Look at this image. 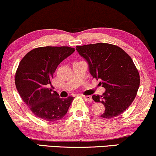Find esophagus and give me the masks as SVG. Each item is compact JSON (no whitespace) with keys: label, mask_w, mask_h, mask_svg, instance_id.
<instances>
[{"label":"esophagus","mask_w":156,"mask_h":156,"mask_svg":"<svg viewBox=\"0 0 156 156\" xmlns=\"http://www.w3.org/2000/svg\"><path fill=\"white\" fill-rule=\"evenodd\" d=\"M82 96L84 98V99L86 100V101H89V102H90V101H93L92 98L90 97V96H83V95Z\"/></svg>","instance_id":"34e87169"}]
</instances>
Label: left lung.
I'll use <instances>...</instances> for the list:
<instances>
[{"label":"left lung","mask_w":156,"mask_h":156,"mask_svg":"<svg viewBox=\"0 0 156 156\" xmlns=\"http://www.w3.org/2000/svg\"><path fill=\"white\" fill-rule=\"evenodd\" d=\"M76 50L87 61L93 78L101 80L106 89L101 96H92L105 106L101 117L111 119L123 113L133 103L140 86L138 70L129 55L107 43L77 46Z\"/></svg>","instance_id":"left-lung-1"}]
</instances>
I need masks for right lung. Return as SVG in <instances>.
<instances>
[{"label":"right lung","instance_id":"right-lung-1","mask_svg":"<svg viewBox=\"0 0 156 156\" xmlns=\"http://www.w3.org/2000/svg\"><path fill=\"white\" fill-rule=\"evenodd\" d=\"M70 47H42L31 50L18 67L15 84L19 95L32 113L45 121L63 118L73 97H59L51 80L59 64L74 52Z\"/></svg>","mask_w":156,"mask_h":156}]
</instances>
